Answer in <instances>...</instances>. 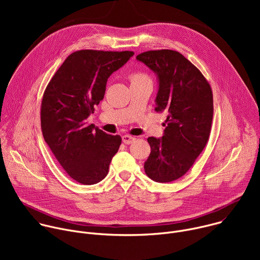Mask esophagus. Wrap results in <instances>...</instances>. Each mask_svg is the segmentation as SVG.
I'll use <instances>...</instances> for the list:
<instances>
[{"label":"esophagus","instance_id":"esophagus-1","mask_svg":"<svg viewBox=\"0 0 260 260\" xmlns=\"http://www.w3.org/2000/svg\"><path fill=\"white\" fill-rule=\"evenodd\" d=\"M136 140V138L135 137H133V136H129V135H124V136H122V141H123V143L124 144H132L134 141Z\"/></svg>","mask_w":260,"mask_h":260}]
</instances>
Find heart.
Returning <instances> with one entry per match:
<instances>
[{
    "label": "heart",
    "mask_w": 260,
    "mask_h": 260,
    "mask_svg": "<svg viewBox=\"0 0 260 260\" xmlns=\"http://www.w3.org/2000/svg\"><path fill=\"white\" fill-rule=\"evenodd\" d=\"M129 81L131 83H135V82H138V81H142V80H146L148 79L147 75L142 72H133L129 74Z\"/></svg>",
    "instance_id": "heart-1"
}]
</instances>
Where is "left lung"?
Segmentation results:
<instances>
[{"instance_id":"obj_1","label":"left lung","mask_w":260,"mask_h":260,"mask_svg":"<svg viewBox=\"0 0 260 260\" xmlns=\"http://www.w3.org/2000/svg\"><path fill=\"white\" fill-rule=\"evenodd\" d=\"M157 74L156 112H165L161 139H147L151 152L144 164L155 182L175 181L188 172L210 137L214 106L212 88L202 72L180 52L149 50L137 55Z\"/></svg>"}]
</instances>
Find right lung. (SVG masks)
<instances>
[{
  "label": "right lung",
  "mask_w": 260,
  "mask_h": 260,
  "mask_svg": "<svg viewBox=\"0 0 260 260\" xmlns=\"http://www.w3.org/2000/svg\"><path fill=\"white\" fill-rule=\"evenodd\" d=\"M133 55V51H75L46 86L41 103L43 137L66 173L78 183L102 181L119 149L120 136L88 125L86 118L104 99L111 74Z\"/></svg>",
  "instance_id": "1"
}]
</instances>
